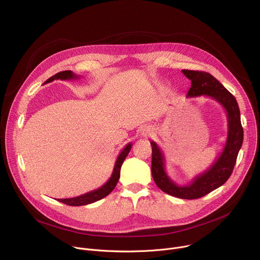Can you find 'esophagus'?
I'll use <instances>...</instances> for the list:
<instances>
[{
	"label": "esophagus",
	"mask_w": 260,
	"mask_h": 260,
	"mask_svg": "<svg viewBox=\"0 0 260 260\" xmlns=\"http://www.w3.org/2000/svg\"><path fill=\"white\" fill-rule=\"evenodd\" d=\"M152 134V129L150 127H143L141 129V135L143 137H147V136H150Z\"/></svg>",
	"instance_id": "1"
}]
</instances>
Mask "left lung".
Segmentation results:
<instances>
[{"label":"left lung","instance_id":"1","mask_svg":"<svg viewBox=\"0 0 260 260\" xmlns=\"http://www.w3.org/2000/svg\"><path fill=\"white\" fill-rule=\"evenodd\" d=\"M182 73L191 81V87L186 98L205 95L216 101L225 110L228 116V138L225 146L208 170L196 176L189 184L179 185L168 175L165 155L158 145L154 141H151V172L155 184L164 192L179 199L196 200L220 187L231 177L243 144L244 132L237 100L223 85L211 74L206 72L182 70Z\"/></svg>","mask_w":260,"mask_h":260}]
</instances>
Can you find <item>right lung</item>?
Wrapping results in <instances>:
<instances>
[{
	"label": "right lung",
	"mask_w": 260,
	"mask_h": 260,
	"mask_svg": "<svg viewBox=\"0 0 260 260\" xmlns=\"http://www.w3.org/2000/svg\"><path fill=\"white\" fill-rule=\"evenodd\" d=\"M80 76L76 75V74H74L72 71H62L59 72L57 74H55L54 76L50 77L49 79L46 80L45 83H49L52 82L53 80H76L79 79ZM133 144L128 143L126 144V146L123 148L122 151L119 153L115 165H114V169L112 172V175L109 178V180L101 186L98 189H94L92 191H89L87 193H84L82 196L76 197V198H71V199H58V202H61L68 206H84V205H88L91 203H94L96 201H100L102 199H104L105 197H107L109 193L112 192V190L115 188L116 184L119 180L120 177V169L121 166L125 159V157L127 156L128 152L131 151V148H132Z\"/></svg>",
	"instance_id": "right-lung-1"
}]
</instances>
